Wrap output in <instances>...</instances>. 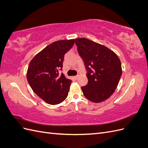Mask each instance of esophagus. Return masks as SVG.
<instances>
[{"mask_svg": "<svg viewBox=\"0 0 148 148\" xmlns=\"http://www.w3.org/2000/svg\"><path fill=\"white\" fill-rule=\"evenodd\" d=\"M78 75H76V76H74L73 78H74L75 79H77V78H78Z\"/></svg>", "mask_w": 148, "mask_h": 148, "instance_id": "1", "label": "esophagus"}]
</instances>
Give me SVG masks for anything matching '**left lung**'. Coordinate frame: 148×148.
Instances as JSON below:
<instances>
[{
	"label": "left lung",
	"mask_w": 148,
	"mask_h": 148,
	"mask_svg": "<svg viewBox=\"0 0 148 148\" xmlns=\"http://www.w3.org/2000/svg\"><path fill=\"white\" fill-rule=\"evenodd\" d=\"M75 41L87 71L88 84L82 87L83 95L93 102L104 101L114 92L122 76L119 58L107 47L86 38Z\"/></svg>",
	"instance_id": "obj_1"
}]
</instances>
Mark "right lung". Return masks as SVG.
<instances>
[{"label": "right lung", "instance_id": "1", "mask_svg": "<svg viewBox=\"0 0 148 148\" xmlns=\"http://www.w3.org/2000/svg\"><path fill=\"white\" fill-rule=\"evenodd\" d=\"M74 39L51 44L36 55L29 64L27 80L35 94L51 105L63 102L68 96L71 80L62 70L64 56L73 47Z\"/></svg>", "mask_w": 148, "mask_h": 148}]
</instances>
